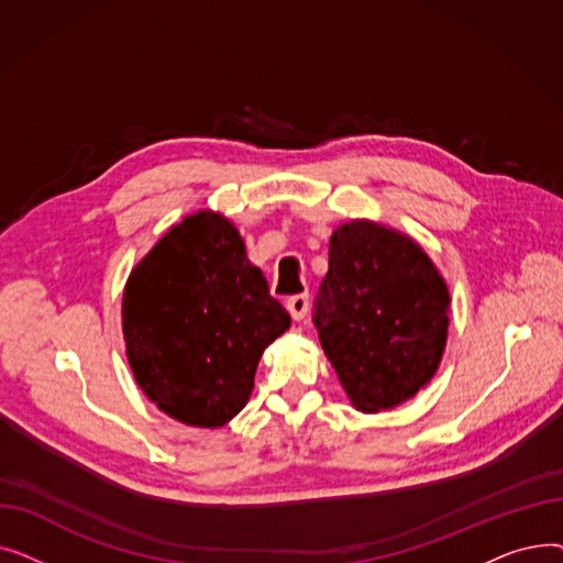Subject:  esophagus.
<instances>
[{
    "mask_svg": "<svg viewBox=\"0 0 563 563\" xmlns=\"http://www.w3.org/2000/svg\"><path fill=\"white\" fill-rule=\"evenodd\" d=\"M287 310H289V314H291V319H303L306 314H308V306H310V299H308V294H294V297H289L287 299Z\"/></svg>",
    "mask_w": 563,
    "mask_h": 563,
    "instance_id": "obj_1",
    "label": "esophagus"
}]
</instances>
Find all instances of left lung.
Masks as SVG:
<instances>
[{
	"label": "left lung",
	"mask_w": 563,
	"mask_h": 563,
	"mask_svg": "<svg viewBox=\"0 0 563 563\" xmlns=\"http://www.w3.org/2000/svg\"><path fill=\"white\" fill-rule=\"evenodd\" d=\"M314 327L356 410H390L440 365L450 289L408 234L356 219L331 234Z\"/></svg>",
	"instance_id": "1"
}]
</instances>
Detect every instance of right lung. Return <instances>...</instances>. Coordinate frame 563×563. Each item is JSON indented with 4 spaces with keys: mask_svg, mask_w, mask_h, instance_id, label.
I'll use <instances>...</instances> for the list:
<instances>
[{
    "mask_svg": "<svg viewBox=\"0 0 563 563\" xmlns=\"http://www.w3.org/2000/svg\"><path fill=\"white\" fill-rule=\"evenodd\" d=\"M289 314L225 217L173 225L128 278L123 335L139 388L173 420L217 429L240 412Z\"/></svg>",
    "mask_w": 563,
    "mask_h": 563,
    "instance_id": "right-lung-1",
    "label": "right lung"
}]
</instances>
